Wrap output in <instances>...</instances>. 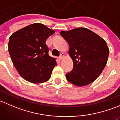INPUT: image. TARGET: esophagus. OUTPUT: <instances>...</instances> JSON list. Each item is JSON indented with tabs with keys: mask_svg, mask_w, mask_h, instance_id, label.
I'll use <instances>...</instances> for the list:
<instances>
[{
	"mask_svg": "<svg viewBox=\"0 0 120 120\" xmlns=\"http://www.w3.org/2000/svg\"><path fill=\"white\" fill-rule=\"evenodd\" d=\"M64 58V54L61 53V54H60V56H59V58H60V60H62Z\"/></svg>",
	"mask_w": 120,
	"mask_h": 120,
	"instance_id": "34e87169",
	"label": "esophagus"
}]
</instances>
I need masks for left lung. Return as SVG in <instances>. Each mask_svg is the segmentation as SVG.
Segmentation results:
<instances>
[{
  "mask_svg": "<svg viewBox=\"0 0 120 120\" xmlns=\"http://www.w3.org/2000/svg\"><path fill=\"white\" fill-rule=\"evenodd\" d=\"M69 45L73 68L66 74L67 80L78 87L94 81L106 66L109 50L104 39L91 30L79 28L62 31Z\"/></svg>",
  "mask_w": 120,
  "mask_h": 120,
  "instance_id": "8db88e82",
  "label": "left lung"
}]
</instances>
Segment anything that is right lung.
<instances>
[{
	"label": "right lung",
	"mask_w": 120,
	"mask_h": 120,
	"mask_svg": "<svg viewBox=\"0 0 120 120\" xmlns=\"http://www.w3.org/2000/svg\"><path fill=\"white\" fill-rule=\"evenodd\" d=\"M55 33L44 25L35 23L15 32L10 37L8 51L19 75L33 83L50 79L56 60L49 55L47 39Z\"/></svg>",
	"instance_id": "add662e5"
}]
</instances>
